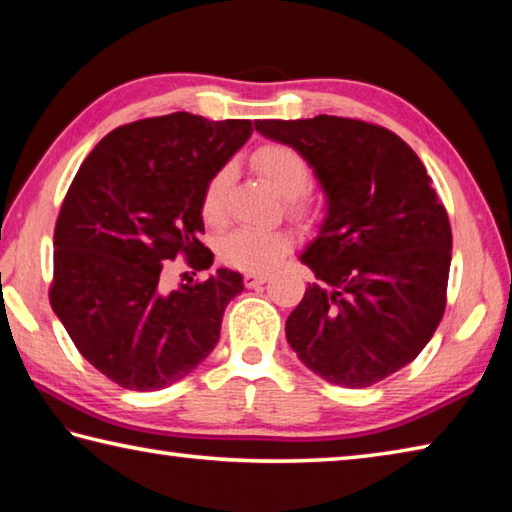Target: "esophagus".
I'll list each match as a JSON object with an SVG mask.
<instances>
[{
	"instance_id": "34e87169",
	"label": "esophagus",
	"mask_w": 512,
	"mask_h": 512,
	"mask_svg": "<svg viewBox=\"0 0 512 512\" xmlns=\"http://www.w3.org/2000/svg\"><path fill=\"white\" fill-rule=\"evenodd\" d=\"M267 279H270V276H267V274H261V272H247V274H245V285H247V288H256V285L267 283Z\"/></svg>"
}]
</instances>
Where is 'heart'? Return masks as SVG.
<instances>
[{"label": "heart", "instance_id": "heart-1", "mask_svg": "<svg viewBox=\"0 0 512 512\" xmlns=\"http://www.w3.org/2000/svg\"><path fill=\"white\" fill-rule=\"evenodd\" d=\"M251 164L265 177L276 193L288 197V211L294 218L306 220L315 211V204L301 193L310 184V164L299 150L283 143H267L251 157ZM233 177V168L227 164L215 170L202 193L204 220L220 224L224 220V200ZM292 247V236L283 229H236L220 242V256L238 270L265 272L281 261Z\"/></svg>", "mask_w": 512, "mask_h": 512}]
</instances>
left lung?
<instances>
[{"instance_id": "left-lung-1", "label": "left lung", "mask_w": 512, "mask_h": 512, "mask_svg": "<svg viewBox=\"0 0 512 512\" xmlns=\"http://www.w3.org/2000/svg\"><path fill=\"white\" fill-rule=\"evenodd\" d=\"M265 139L299 150L326 215L299 261L321 285L285 321L312 373L364 389L414 362L445 310L452 229L423 161L380 125L321 114L256 121Z\"/></svg>"}]
</instances>
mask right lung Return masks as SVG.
Here are the masks:
<instances>
[{
	"mask_svg": "<svg viewBox=\"0 0 512 512\" xmlns=\"http://www.w3.org/2000/svg\"><path fill=\"white\" fill-rule=\"evenodd\" d=\"M254 128L175 112L134 121L96 143L71 182L53 233L51 308L80 355L130 391L186 378L220 339L242 274L220 267L168 290L166 261L213 265L202 193ZM193 281V279H191Z\"/></svg>",
	"mask_w": 512,
	"mask_h": 512,
	"instance_id": "1",
	"label": "right lung"
}]
</instances>
